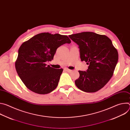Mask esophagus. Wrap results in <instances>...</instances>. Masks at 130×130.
I'll return each mask as SVG.
<instances>
[{
  "label": "esophagus",
  "mask_w": 130,
  "mask_h": 130,
  "mask_svg": "<svg viewBox=\"0 0 130 130\" xmlns=\"http://www.w3.org/2000/svg\"><path fill=\"white\" fill-rule=\"evenodd\" d=\"M64 70H65L66 71H67V72H71L72 71V70L69 69H68V68H65V69H64Z\"/></svg>",
  "instance_id": "1"
}]
</instances>
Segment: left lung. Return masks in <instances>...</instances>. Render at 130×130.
Listing matches in <instances>:
<instances>
[{"label":"left lung","instance_id":"left-lung-1","mask_svg":"<svg viewBox=\"0 0 130 130\" xmlns=\"http://www.w3.org/2000/svg\"><path fill=\"white\" fill-rule=\"evenodd\" d=\"M79 46L81 61L89 65L86 71H79L76 85L81 90L95 92L109 81L118 60V53L107 36L92 32L69 35Z\"/></svg>","mask_w":130,"mask_h":130}]
</instances>
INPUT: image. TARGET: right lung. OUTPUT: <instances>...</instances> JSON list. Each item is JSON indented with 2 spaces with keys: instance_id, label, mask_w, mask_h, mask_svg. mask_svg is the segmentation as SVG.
<instances>
[{
  "instance_id": "1",
  "label": "right lung",
  "mask_w": 130,
  "mask_h": 130,
  "mask_svg": "<svg viewBox=\"0 0 130 130\" xmlns=\"http://www.w3.org/2000/svg\"><path fill=\"white\" fill-rule=\"evenodd\" d=\"M70 43L67 35L44 32L22 44L15 65L18 75L29 89L44 95L56 88L63 69L53 68L46 62L53 59L58 48Z\"/></svg>"
}]
</instances>
